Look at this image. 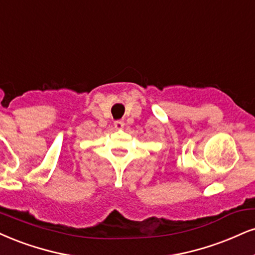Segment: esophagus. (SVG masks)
<instances>
[{
    "label": "esophagus",
    "instance_id": "esophagus-1",
    "mask_svg": "<svg viewBox=\"0 0 255 255\" xmlns=\"http://www.w3.org/2000/svg\"><path fill=\"white\" fill-rule=\"evenodd\" d=\"M113 125H115L116 128H123V127H124V122L123 121H116L115 123H113Z\"/></svg>",
    "mask_w": 255,
    "mask_h": 255
}]
</instances>
